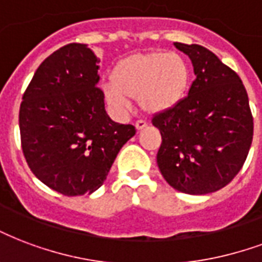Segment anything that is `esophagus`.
Segmentation results:
<instances>
[{
  "mask_svg": "<svg viewBox=\"0 0 262 262\" xmlns=\"http://www.w3.org/2000/svg\"><path fill=\"white\" fill-rule=\"evenodd\" d=\"M136 129L137 130H141V129H144V127H147V122L143 121V119H139V121L136 122Z\"/></svg>",
  "mask_w": 262,
  "mask_h": 262,
  "instance_id": "1",
  "label": "esophagus"
}]
</instances>
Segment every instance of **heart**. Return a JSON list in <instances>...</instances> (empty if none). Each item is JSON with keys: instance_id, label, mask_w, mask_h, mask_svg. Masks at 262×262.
I'll return each mask as SVG.
<instances>
[{"instance_id": "obj_1", "label": "heart", "mask_w": 262, "mask_h": 262, "mask_svg": "<svg viewBox=\"0 0 262 262\" xmlns=\"http://www.w3.org/2000/svg\"><path fill=\"white\" fill-rule=\"evenodd\" d=\"M112 84L104 86L108 105L118 112L130 108L137 98L148 114L172 110L185 98L190 84V69L176 52L152 51L122 59L111 73Z\"/></svg>"}]
</instances>
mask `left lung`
<instances>
[{"instance_id": "1", "label": "left lung", "mask_w": 262, "mask_h": 262, "mask_svg": "<svg viewBox=\"0 0 262 262\" xmlns=\"http://www.w3.org/2000/svg\"><path fill=\"white\" fill-rule=\"evenodd\" d=\"M189 55L195 79L187 97L152 118L162 143L157 164L186 194H208L232 182L253 141V115L239 75L199 44L175 42Z\"/></svg>"}]
</instances>
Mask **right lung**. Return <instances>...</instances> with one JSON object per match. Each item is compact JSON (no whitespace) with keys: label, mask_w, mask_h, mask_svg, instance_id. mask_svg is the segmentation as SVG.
Returning a JSON list of instances; mask_svg holds the SVG:
<instances>
[{"label":"right lung","mask_w":262,"mask_h":262,"mask_svg":"<svg viewBox=\"0 0 262 262\" xmlns=\"http://www.w3.org/2000/svg\"><path fill=\"white\" fill-rule=\"evenodd\" d=\"M98 59L86 44L63 46L41 62L23 94V156L37 179L63 195L101 187L133 125L108 116L97 87Z\"/></svg>","instance_id":"1"}]
</instances>
